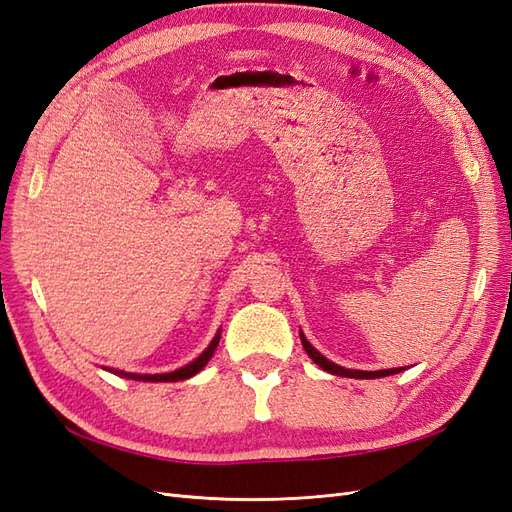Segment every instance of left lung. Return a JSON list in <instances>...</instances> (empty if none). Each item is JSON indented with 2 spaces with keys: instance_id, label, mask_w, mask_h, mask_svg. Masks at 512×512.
<instances>
[{
  "instance_id": "8db88e82",
  "label": "left lung",
  "mask_w": 512,
  "mask_h": 512,
  "mask_svg": "<svg viewBox=\"0 0 512 512\" xmlns=\"http://www.w3.org/2000/svg\"><path fill=\"white\" fill-rule=\"evenodd\" d=\"M301 344H303L305 352L309 354V359H312L316 365H320L324 371H329V374H335V376H346V378H361V380H365V378H382V376H391V374H397V371H401V369H382V371L344 369V367H339V365L331 363L329 359H324V356H322V354H320L312 344L307 342L303 333H301Z\"/></svg>"
}]
</instances>
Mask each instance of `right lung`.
I'll return each instance as SVG.
<instances>
[{
	"label": "right lung",
	"instance_id": "add662e5",
	"mask_svg": "<svg viewBox=\"0 0 512 512\" xmlns=\"http://www.w3.org/2000/svg\"><path fill=\"white\" fill-rule=\"evenodd\" d=\"M218 342H220V333L213 337V342L207 346V350L198 356L196 361H192L190 365H185L181 369H175L170 371V374H156V376H141V374H123V371H119V376H128V378H134V380H149V382H177V380H188L192 378L194 374H198L200 369H203L209 359L213 356V350L218 348Z\"/></svg>",
	"mask_w": 512,
	"mask_h": 512
}]
</instances>
